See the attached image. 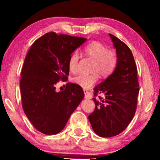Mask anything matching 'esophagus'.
I'll list each match as a JSON object with an SVG mask.
<instances>
[{
  "label": "esophagus",
  "instance_id": "1",
  "mask_svg": "<svg viewBox=\"0 0 160 160\" xmlns=\"http://www.w3.org/2000/svg\"><path fill=\"white\" fill-rule=\"evenodd\" d=\"M84 92H85V98L87 99H92V94L88 92V90H84Z\"/></svg>",
  "mask_w": 160,
  "mask_h": 160
}]
</instances>
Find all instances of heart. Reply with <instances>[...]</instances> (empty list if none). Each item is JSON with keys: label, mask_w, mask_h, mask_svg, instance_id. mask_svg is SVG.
<instances>
[{"label": "heart", "mask_w": 160, "mask_h": 160, "mask_svg": "<svg viewBox=\"0 0 160 160\" xmlns=\"http://www.w3.org/2000/svg\"><path fill=\"white\" fill-rule=\"evenodd\" d=\"M86 56L93 59L92 71L97 72L101 78H107L114 71L118 64V56L114 51L109 50L106 46L99 42H92L84 48ZM79 55L76 51L70 54L68 61V67L71 72L78 70ZM98 80L96 73L90 75L79 74L72 78V82L83 89L88 90L93 87Z\"/></svg>", "instance_id": "obj_1"}]
</instances>
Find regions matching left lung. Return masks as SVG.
<instances>
[{
    "label": "left lung",
    "instance_id": "1",
    "mask_svg": "<svg viewBox=\"0 0 160 160\" xmlns=\"http://www.w3.org/2000/svg\"><path fill=\"white\" fill-rule=\"evenodd\" d=\"M109 36L118 64L113 73L94 88L95 109L88 116L94 132L103 138L115 136L126 128L135 115L139 93L137 66L131 49L113 34Z\"/></svg>",
    "mask_w": 160,
    "mask_h": 160
}]
</instances>
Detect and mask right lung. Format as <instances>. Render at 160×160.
<instances>
[{
    "instance_id": "right-lung-1",
    "label": "right lung",
    "mask_w": 160,
    "mask_h": 160,
    "mask_svg": "<svg viewBox=\"0 0 160 160\" xmlns=\"http://www.w3.org/2000/svg\"><path fill=\"white\" fill-rule=\"evenodd\" d=\"M86 40L48 32L37 39L27 54L20 83L22 105L32 125L42 133L61 132L85 97L76 84L67 83L58 92L55 85L68 80L70 54Z\"/></svg>"
}]
</instances>
